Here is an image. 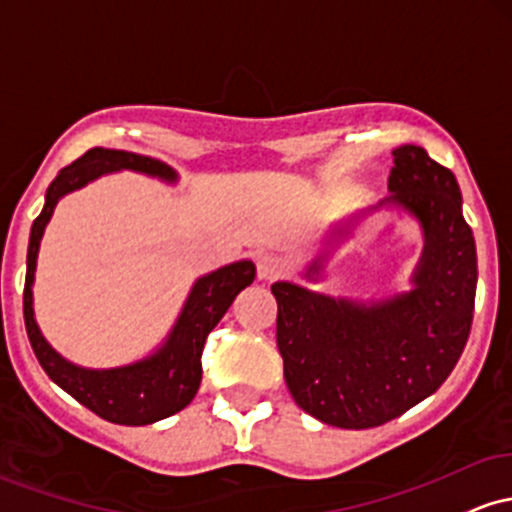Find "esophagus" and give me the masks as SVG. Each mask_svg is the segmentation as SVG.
I'll return each instance as SVG.
<instances>
[{
	"mask_svg": "<svg viewBox=\"0 0 512 512\" xmlns=\"http://www.w3.org/2000/svg\"><path fill=\"white\" fill-rule=\"evenodd\" d=\"M284 274V262L279 260L277 255H262L260 260H257V277L262 279V282H274L277 277H282Z\"/></svg>",
	"mask_w": 512,
	"mask_h": 512,
	"instance_id": "obj_1",
	"label": "esophagus"
}]
</instances>
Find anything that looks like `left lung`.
<instances>
[{"label": "left lung", "instance_id": "left-lung-1", "mask_svg": "<svg viewBox=\"0 0 512 512\" xmlns=\"http://www.w3.org/2000/svg\"><path fill=\"white\" fill-rule=\"evenodd\" d=\"M389 196L376 206L411 213L423 228L413 289L372 303L277 282V347L289 393L320 423L364 430L435 393L469 340L476 245L454 174L418 145L393 150ZM328 252L306 269L320 279Z\"/></svg>", "mask_w": 512, "mask_h": 512}]
</instances>
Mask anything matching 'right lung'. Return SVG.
<instances>
[{
    "mask_svg": "<svg viewBox=\"0 0 512 512\" xmlns=\"http://www.w3.org/2000/svg\"><path fill=\"white\" fill-rule=\"evenodd\" d=\"M133 170L162 182H177V172L155 157H145L126 150L92 148L80 160L63 167L50 182L46 206L33 221L26 255L24 320L38 362L60 389L70 393L84 408L116 425H150L179 413L192 403L201 384V352L209 333L226 316L235 296L252 284L255 265L250 260L233 262L216 272L199 277L184 301L177 323L160 347L145 359L114 369H87L67 362L48 345L33 316V277H36L38 247L55 206L65 194L87 187L101 174Z\"/></svg>",
    "mask_w": 512,
    "mask_h": 512,
    "instance_id": "right-lung-1",
    "label": "right lung"
}]
</instances>
